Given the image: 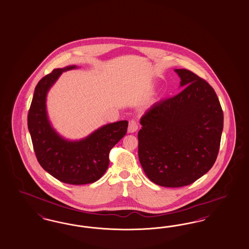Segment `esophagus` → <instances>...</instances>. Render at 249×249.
Returning a JSON list of instances; mask_svg holds the SVG:
<instances>
[{
	"instance_id": "1",
	"label": "esophagus",
	"mask_w": 249,
	"mask_h": 249,
	"mask_svg": "<svg viewBox=\"0 0 249 249\" xmlns=\"http://www.w3.org/2000/svg\"><path fill=\"white\" fill-rule=\"evenodd\" d=\"M138 129V123L136 120H131L129 122V127H128V132L129 133H133Z\"/></svg>"
}]
</instances>
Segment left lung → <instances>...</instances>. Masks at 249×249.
Returning <instances> with one entry per match:
<instances>
[{"label":"left lung","mask_w":249,"mask_h":249,"mask_svg":"<svg viewBox=\"0 0 249 249\" xmlns=\"http://www.w3.org/2000/svg\"><path fill=\"white\" fill-rule=\"evenodd\" d=\"M183 91L153 105L141 118L139 160L148 178L180 188L209 171L219 153L223 113L213 88L186 69H176Z\"/></svg>","instance_id":"left-lung-1"}]
</instances>
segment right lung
I'll return each instance as SVG.
<instances>
[{
    "label": "right lung",
    "mask_w": 249,
    "mask_h": 249,
    "mask_svg": "<svg viewBox=\"0 0 249 249\" xmlns=\"http://www.w3.org/2000/svg\"><path fill=\"white\" fill-rule=\"evenodd\" d=\"M76 68L71 65L55 69L38 82L27 125L36 159L44 170L63 183L85 185L98 180L107 171L109 152L125 136L128 121L104 125L79 141H68L56 132L48 118L47 94L63 71Z\"/></svg>",
    "instance_id": "right-lung-1"
}]
</instances>
